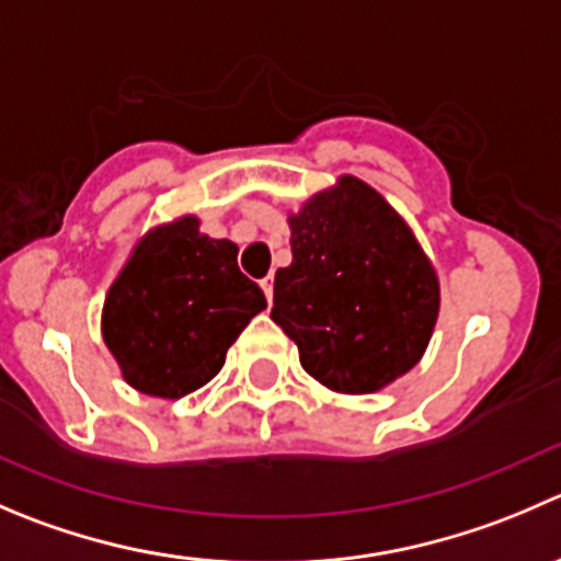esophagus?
Masks as SVG:
<instances>
[{"label":"esophagus","instance_id":"obj_1","mask_svg":"<svg viewBox=\"0 0 561 561\" xmlns=\"http://www.w3.org/2000/svg\"><path fill=\"white\" fill-rule=\"evenodd\" d=\"M260 287H263L265 298H268V304L274 301V276H265L263 282H260Z\"/></svg>","mask_w":561,"mask_h":561}]
</instances>
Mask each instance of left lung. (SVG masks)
Returning <instances> with one entry per match:
<instances>
[{
	"label": "left lung",
	"instance_id": "8db88e82",
	"mask_svg": "<svg viewBox=\"0 0 561 561\" xmlns=\"http://www.w3.org/2000/svg\"><path fill=\"white\" fill-rule=\"evenodd\" d=\"M287 225L293 263L276 271L271 320L301 367L340 394H373L416 367L442 287L408 221L369 183L340 175Z\"/></svg>",
	"mask_w": 561,
	"mask_h": 561
}]
</instances>
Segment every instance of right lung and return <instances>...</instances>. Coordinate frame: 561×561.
I'll use <instances>...</instances> for the list:
<instances>
[{
	"instance_id": "add662e5",
	"label": "right lung",
	"mask_w": 561,
	"mask_h": 561,
	"mask_svg": "<svg viewBox=\"0 0 561 561\" xmlns=\"http://www.w3.org/2000/svg\"><path fill=\"white\" fill-rule=\"evenodd\" d=\"M265 296L238 268V247L199 232L194 214L145 232L103 301L101 334L136 391L178 400L225 367Z\"/></svg>"
}]
</instances>
